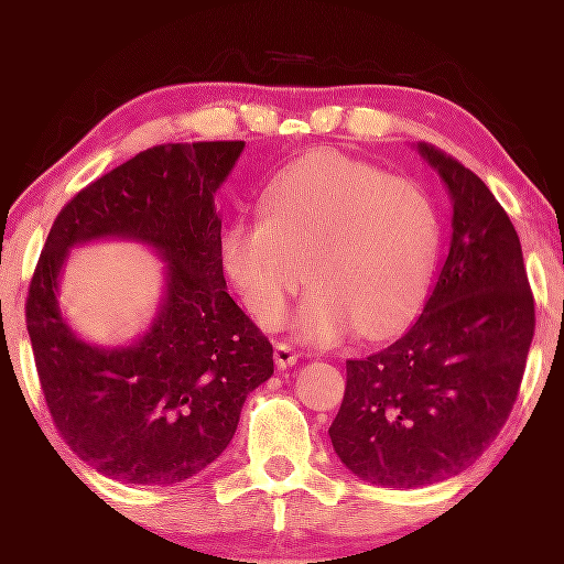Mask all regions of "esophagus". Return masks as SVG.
Instances as JSON below:
<instances>
[{
	"label": "esophagus",
	"instance_id": "1",
	"mask_svg": "<svg viewBox=\"0 0 564 564\" xmlns=\"http://www.w3.org/2000/svg\"><path fill=\"white\" fill-rule=\"evenodd\" d=\"M274 362H276V368H280V370L292 368V365L297 362L295 349H292L290 345H282V341H276V347H274Z\"/></svg>",
	"mask_w": 564,
	"mask_h": 564
}]
</instances>
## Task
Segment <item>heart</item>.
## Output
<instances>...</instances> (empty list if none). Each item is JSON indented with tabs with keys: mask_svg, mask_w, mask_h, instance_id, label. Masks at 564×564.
Instances as JSON below:
<instances>
[{
	"mask_svg": "<svg viewBox=\"0 0 564 564\" xmlns=\"http://www.w3.org/2000/svg\"><path fill=\"white\" fill-rule=\"evenodd\" d=\"M264 209L236 219L219 243L225 274L261 326L280 324L305 282L313 288L295 318L305 345H334L355 328L383 339L422 308L441 215L416 184L321 150L276 175Z\"/></svg>",
	"mask_w": 564,
	"mask_h": 564,
	"instance_id": "1",
	"label": "heart"
}]
</instances>
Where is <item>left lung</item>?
<instances>
[{
    "instance_id": "left-lung-1",
    "label": "left lung",
    "mask_w": 564,
    "mask_h": 564,
    "mask_svg": "<svg viewBox=\"0 0 564 564\" xmlns=\"http://www.w3.org/2000/svg\"><path fill=\"white\" fill-rule=\"evenodd\" d=\"M448 188L451 248L425 311L389 349L347 360L328 427L341 464L370 485L414 489L477 460L516 404L533 339L518 232L479 175L416 144Z\"/></svg>"
}]
</instances>
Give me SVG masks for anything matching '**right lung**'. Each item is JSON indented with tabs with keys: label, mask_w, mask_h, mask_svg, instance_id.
<instances>
[{
	"label": "right lung",
	"mask_w": 564,
	"mask_h": 564,
	"mask_svg": "<svg viewBox=\"0 0 564 564\" xmlns=\"http://www.w3.org/2000/svg\"><path fill=\"white\" fill-rule=\"evenodd\" d=\"M246 142L160 144L113 167L58 212L28 290L25 321L48 412L79 458L123 485H175L215 460L274 349L228 295L215 194ZM152 247L166 288L149 332L123 348L85 343L57 308L75 245Z\"/></svg>",
	"instance_id": "1"
}]
</instances>
